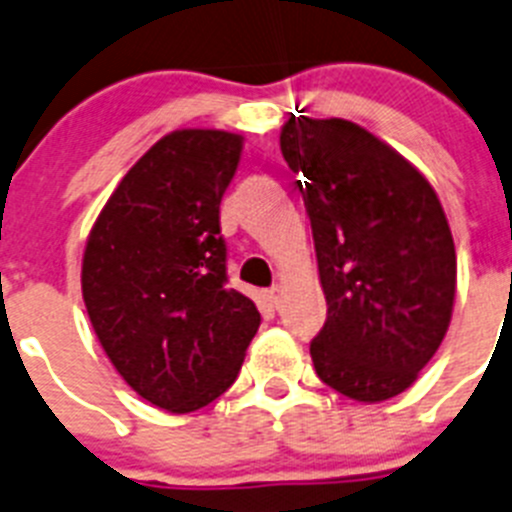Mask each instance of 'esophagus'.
Segmentation results:
<instances>
[{"label":"esophagus","instance_id":"obj_1","mask_svg":"<svg viewBox=\"0 0 512 512\" xmlns=\"http://www.w3.org/2000/svg\"><path fill=\"white\" fill-rule=\"evenodd\" d=\"M281 296H283V286H273V288H268V291H262V299L268 301L270 306H278Z\"/></svg>","mask_w":512,"mask_h":512}]
</instances>
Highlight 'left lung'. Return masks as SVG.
<instances>
[{
	"label": "left lung",
	"mask_w": 512,
	"mask_h": 512,
	"mask_svg": "<svg viewBox=\"0 0 512 512\" xmlns=\"http://www.w3.org/2000/svg\"><path fill=\"white\" fill-rule=\"evenodd\" d=\"M281 151L311 221L327 322L311 361L355 402L410 389L441 348L456 299V247L415 164L342 118L291 115Z\"/></svg>",
	"instance_id": "8db88e82"
}]
</instances>
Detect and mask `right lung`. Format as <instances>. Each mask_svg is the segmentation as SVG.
<instances>
[{
	"label": "right lung",
	"mask_w": 512,
	"mask_h": 512,
	"mask_svg": "<svg viewBox=\"0 0 512 512\" xmlns=\"http://www.w3.org/2000/svg\"><path fill=\"white\" fill-rule=\"evenodd\" d=\"M244 139L180 128L126 172L92 224L82 299L102 350L139 397L185 415L221 397L260 327L226 286L219 206Z\"/></svg>",
	"instance_id": "right-lung-1"
}]
</instances>
